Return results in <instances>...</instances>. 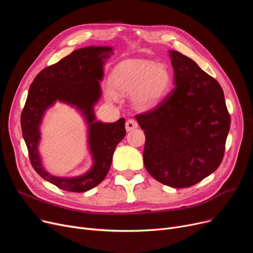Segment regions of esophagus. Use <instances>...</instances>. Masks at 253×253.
Instances as JSON below:
<instances>
[{"mask_svg": "<svg viewBox=\"0 0 253 253\" xmlns=\"http://www.w3.org/2000/svg\"><path fill=\"white\" fill-rule=\"evenodd\" d=\"M137 126H138V124H137V122L135 121L134 119H129V120H127V122H126V130H127V131L133 130V129L137 128Z\"/></svg>", "mask_w": 253, "mask_h": 253, "instance_id": "esophagus-1", "label": "esophagus"}]
</instances>
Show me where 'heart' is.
<instances>
[{
    "label": "heart",
    "mask_w": 253,
    "mask_h": 253,
    "mask_svg": "<svg viewBox=\"0 0 253 253\" xmlns=\"http://www.w3.org/2000/svg\"><path fill=\"white\" fill-rule=\"evenodd\" d=\"M112 84L121 94L134 93V102L140 108H150L162 100L170 90L172 76L165 64L149 59H127L113 71ZM109 98L117 99L114 90L106 91Z\"/></svg>",
    "instance_id": "heart-1"
}]
</instances>
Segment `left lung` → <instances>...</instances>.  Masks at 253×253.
I'll use <instances>...</instances> for the list:
<instances>
[{
    "label": "left lung",
    "instance_id": "obj_1",
    "mask_svg": "<svg viewBox=\"0 0 253 253\" xmlns=\"http://www.w3.org/2000/svg\"><path fill=\"white\" fill-rule=\"evenodd\" d=\"M169 52L174 89L135 118L145 135V169L156 180L180 189L218 168L231 117L216 80L180 52Z\"/></svg>",
    "mask_w": 253,
    "mask_h": 253
}]
</instances>
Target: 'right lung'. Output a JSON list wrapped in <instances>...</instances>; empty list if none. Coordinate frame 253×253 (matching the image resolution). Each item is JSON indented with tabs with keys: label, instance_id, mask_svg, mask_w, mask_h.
Returning a JSON list of instances; mask_svg holds the SVG:
<instances>
[{
	"label": "right lung",
	"instance_id": "obj_1",
	"mask_svg": "<svg viewBox=\"0 0 253 253\" xmlns=\"http://www.w3.org/2000/svg\"><path fill=\"white\" fill-rule=\"evenodd\" d=\"M109 52H112L110 47L75 50L40 72L29 89L20 124L31 164L40 176L64 191L82 193L99 184L110 170L117 144L126 135L124 118L115 123H101L95 122L93 113V105L101 94L99 81L103 76V59L109 57ZM56 100L76 105L89 124V146L95 164L84 176L52 177L42 166L37 153L38 126L44 111Z\"/></svg>",
	"mask_w": 253,
	"mask_h": 253
}]
</instances>
